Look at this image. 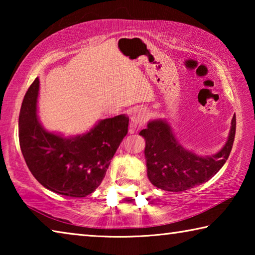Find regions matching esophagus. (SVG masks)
Listing matches in <instances>:
<instances>
[{
	"label": "esophagus",
	"mask_w": 255,
	"mask_h": 255,
	"mask_svg": "<svg viewBox=\"0 0 255 255\" xmlns=\"http://www.w3.org/2000/svg\"><path fill=\"white\" fill-rule=\"evenodd\" d=\"M148 114L144 109H136L132 112L131 124H130V132H136L141 126H144L147 122Z\"/></svg>",
	"instance_id": "1"
}]
</instances>
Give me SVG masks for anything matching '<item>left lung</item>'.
Returning a JSON list of instances; mask_svg holds the SVG:
<instances>
[{
	"label": "left lung",
	"instance_id": "obj_1",
	"mask_svg": "<svg viewBox=\"0 0 255 255\" xmlns=\"http://www.w3.org/2000/svg\"><path fill=\"white\" fill-rule=\"evenodd\" d=\"M235 131L234 115L224 147L211 156H198L179 144L165 120H152L147 124V128L139 132L146 140L145 158L149 181L156 188L171 192L185 191L207 182L227 161Z\"/></svg>",
	"mask_w": 255,
	"mask_h": 255
}]
</instances>
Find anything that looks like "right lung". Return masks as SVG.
<instances>
[{
	"instance_id": "add662e5",
	"label": "right lung",
	"mask_w": 255,
	"mask_h": 255,
	"mask_svg": "<svg viewBox=\"0 0 255 255\" xmlns=\"http://www.w3.org/2000/svg\"><path fill=\"white\" fill-rule=\"evenodd\" d=\"M38 92L37 77L25 93L19 115L20 148L30 172L40 184L59 195H91L127 135L128 117L103 119L89 132L64 137L41 126L37 117Z\"/></svg>"
}]
</instances>
